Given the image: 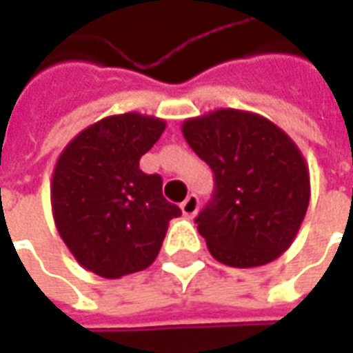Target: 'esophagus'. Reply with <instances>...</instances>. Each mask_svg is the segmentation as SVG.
Returning <instances> with one entry per match:
<instances>
[{
	"mask_svg": "<svg viewBox=\"0 0 353 353\" xmlns=\"http://www.w3.org/2000/svg\"><path fill=\"white\" fill-rule=\"evenodd\" d=\"M181 212L187 217H194L196 212H199V196L196 194H189L187 199L181 202Z\"/></svg>",
	"mask_w": 353,
	"mask_h": 353,
	"instance_id": "34e87169",
	"label": "esophagus"
}]
</instances>
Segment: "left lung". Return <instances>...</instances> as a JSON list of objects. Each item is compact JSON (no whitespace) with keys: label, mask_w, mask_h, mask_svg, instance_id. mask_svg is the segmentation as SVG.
Instances as JSON below:
<instances>
[{"label":"left lung","mask_w":353,"mask_h":353,"mask_svg":"<svg viewBox=\"0 0 353 353\" xmlns=\"http://www.w3.org/2000/svg\"><path fill=\"white\" fill-rule=\"evenodd\" d=\"M181 132L214 172V199L196 217L214 259L236 268L278 259L310 202V174L295 141L272 121L242 109L187 119Z\"/></svg>","instance_id":"obj_1"}]
</instances>
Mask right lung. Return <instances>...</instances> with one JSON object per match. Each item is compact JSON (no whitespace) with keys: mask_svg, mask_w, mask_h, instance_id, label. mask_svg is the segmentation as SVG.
<instances>
[{"mask_svg":"<svg viewBox=\"0 0 353 353\" xmlns=\"http://www.w3.org/2000/svg\"><path fill=\"white\" fill-rule=\"evenodd\" d=\"M166 121L141 113L101 119L64 147L52 172L50 206L58 234L83 268L115 280L143 270L161 252L181 210L162 196V179L139 159Z\"/></svg>","mask_w":353,"mask_h":353,"instance_id":"add662e5","label":"right lung"}]
</instances>
